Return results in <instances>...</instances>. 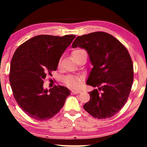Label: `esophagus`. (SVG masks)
<instances>
[{"label":"esophagus","instance_id":"esophagus-1","mask_svg":"<svg viewBox=\"0 0 147 147\" xmlns=\"http://www.w3.org/2000/svg\"><path fill=\"white\" fill-rule=\"evenodd\" d=\"M82 91L79 90H72V94H78V93H81Z\"/></svg>","mask_w":147,"mask_h":147}]
</instances>
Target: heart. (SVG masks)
<instances>
[{
    "label": "heart",
    "instance_id": "obj_1",
    "mask_svg": "<svg viewBox=\"0 0 147 147\" xmlns=\"http://www.w3.org/2000/svg\"><path fill=\"white\" fill-rule=\"evenodd\" d=\"M82 50H75L73 52H78L81 51ZM65 84L68 86V87L72 88H77L80 86L82 83V79L78 77H74V76H70V77H67L66 78L64 79Z\"/></svg>",
    "mask_w": 147,
    "mask_h": 147
}]
</instances>
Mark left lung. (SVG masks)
<instances>
[{
	"mask_svg": "<svg viewBox=\"0 0 147 147\" xmlns=\"http://www.w3.org/2000/svg\"><path fill=\"white\" fill-rule=\"evenodd\" d=\"M72 47L85 49L93 66L86 84L96 89L88 92L90 99L84 109L98 119L117 114L126 104L133 82V62L127 49L104 32L77 36Z\"/></svg>",
	"mask_w": 147,
	"mask_h": 147,
	"instance_id": "obj_1",
	"label": "left lung"
}]
</instances>
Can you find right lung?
Listing matches in <instances>:
<instances>
[{
  "label": "right lung",
  "mask_w": 147,
  "mask_h": 147,
  "mask_svg": "<svg viewBox=\"0 0 147 147\" xmlns=\"http://www.w3.org/2000/svg\"><path fill=\"white\" fill-rule=\"evenodd\" d=\"M75 36L38 35L20 45L10 65L9 82L18 106L33 119L44 121L59 112L70 90L62 86L43 88V80L52 70Z\"/></svg>",
  "instance_id": "right-lung-1"
}]
</instances>
